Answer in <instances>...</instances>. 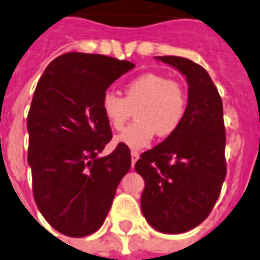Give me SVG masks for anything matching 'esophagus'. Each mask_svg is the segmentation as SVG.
Instances as JSON below:
<instances>
[{"instance_id":"esophagus-1","label":"esophagus","mask_w":260,"mask_h":260,"mask_svg":"<svg viewBox=\"0 0 260 260\" xmlns=\"http://www.w3.org/2000/svg\"><path fill=\"white\" fill-rule=\"evenodd\" d=\"M138 159H139V153H138V151H132V153H131V162H132V167L136 164Z\"/></svg>"}]
</instances>
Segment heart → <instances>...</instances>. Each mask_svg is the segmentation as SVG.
Masks as SVG:
<instances>
[{
    "label": "heart",
    "mask_w": 260,
    "mask_h": 260,
    "mask_svg": "<svg viewBox=\"0 0 260 260\" xmlns=\"http://www.w3.org/2000/svg\"><path fill=\"white\" fill-rule=\"evenodd\" d=\"M124 99L113 92L102 98V113L115 131L122 129L135 111L136 122L117 136L131 149H143L155 134L167 138L178 131L187 110V93L182 84L157 73H146L126 84Z\"/></svg>",
    "instance_id": "obj_1"
}]
</instances>
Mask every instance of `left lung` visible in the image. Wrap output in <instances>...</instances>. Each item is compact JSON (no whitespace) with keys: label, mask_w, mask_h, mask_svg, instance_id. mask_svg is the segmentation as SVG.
I'll use <instances>...</instances> for the list:
<instances>
[{"label":"left lung","mask_w":260,"mask_h":260,"mask_svg":"<svg viewBox=\"0 0 260 260\" xmlns=\"http://www.w3.org/2000/svg\"><path fill=\"white\" fill-rule=\"evenodd\" d=\"M155 59L186 77L189 98L178 131L135 164L145 180L140 207L151 228L180 234L203 223L220 194L226 176L223 105L204 67L179 56Z\"/></svg>","instance_id":"8db88e82"}]
</instances>
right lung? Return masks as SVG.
Segmentation results:
<instances>
[{
  "mask_svg": "<svg viewBox=\"0 0 260 260\" xmlns=\"http://www.w3.org/2000/svg\"><path fill=\"white\" fill-rule=\"evenodd\" d=\"M134 67L70 52L48 64L34 91L27 115L32 193L42 216L64 236L85 237L101 228L129 171L122 143L99 157L113 138L101 105L107 88Z\"/></svg>",
  "mask_w": 260,
  "mask_h": 260,
  "instance_id": "obj_1",
  "label": "right lung"
}]
</instances>
